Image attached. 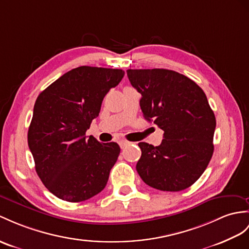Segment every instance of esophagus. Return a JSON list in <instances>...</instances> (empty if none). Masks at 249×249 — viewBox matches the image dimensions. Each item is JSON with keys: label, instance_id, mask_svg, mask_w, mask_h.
<instances>
[{"label": "esophagus", "instance_id": "esophagus-1", "mask_svg": "<svg viewBox=\"0 0 249 249\" xmlns=\"http://www.w3.org/2000/svg\"><path fill=\"white\" fill-rule=\"evenodd\" d=\"M119 145H120V148H124L126 144H129V142L128 141H125V139H119Z\"/></svg>", "mask_w": 249, "mask_h": 249}]
</instances>
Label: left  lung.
Wrapping results in <instances>:
<instances>
[{
  "label": "left lung",
  "mask_w": 249,
  "mask_h": 249,
  "mask_svg": "<svg viewBox=\"0 0 249 249\" xmlns=\"http://www.w3.org/2000/svg\"><path fill=\"white\" fill-rule=\"evenodd\" d=\"M133 88L142 94L143 117L163 131L154 147L139 142V177L161 191H180L199 178L213 154L215 116L204 90L178 71L128 70Z\"/></svg>",
  "instance_id": "obj_1"
}]
</instances>
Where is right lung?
<instances>
[{
	"instance_id": "obj_1",
	"label": "right lung",
	"mask_w": 249,
	"mask_h": 249,
	"mask_svg": "<svg viewBox=\"0 0 249 249\" xmlns=\"http://www.w3.org/2000/svg\"><path fill=\"white\" fill-rule=\"evenodd\" d=\"M124 75L123 70L79 66L36 100L28 147L42 183L58 198L82 202L105 189L120 148L88 138L86 132L99 115L105 96Z\"/></svg>"
}]
</instances>
